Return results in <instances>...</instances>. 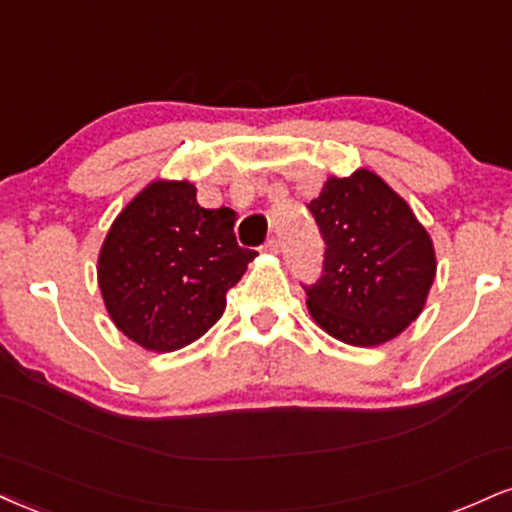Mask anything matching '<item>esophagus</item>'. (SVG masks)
I'll return each mask as SVG.
<instances>
[{
    "instance_id": "obj_1",
    "label": "esophagus",
    "mask_w": 512,
    "mask_h": 512,
    "mask_svg": "<svg viewBox=\"0 0 512 512\" xmlns=\"http://www.w3.org/2000/svg\"><path fill=\"white\" fill-rule=\"evenodd\" d=\"M281 250V243L279 238H269L267 243H264V252H269V255H276V252Z\"/></svg>"
}]
</instances>
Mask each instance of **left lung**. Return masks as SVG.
Returning <instances> with one entry per match:
<instances>
[{
	"mask_svg": "<svg viewBox=\"0 0 512 512\" xmlns=\"http://www.w3.org/2000/svg\"><path fill=\"white\" fill-rule=\"evenodd\" d=\"M307 207L326 243L322 279L305 286L312 319L357 348L403 334L436 276L434 243L408 202L374 171L357 169L326 178Z\"/></svg>",
	"mask_w": 512,
	"mask_h": 512,
	"instance_id": "1",
	"label": "left lung"
}]
</instances>
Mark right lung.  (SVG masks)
<instances>
[{
  "label": "right lung",
  "mask_w": 512,
  "mask_h": 512,
  "mask_svg": "<svg viewBox=\"0 0 512 512\" xmlns=\"http://www.w3.org/2000/svg\"><path fill=\"white\" fill-rule=\"evenodd\" d=\"M190 181H152L121 209L97 257V283L121 334L152 353L186 348L219 322L255 250L229 209L197 205Z\"/></svg>",
  "instance_id": "right-lung-1"
}]
</instances>
